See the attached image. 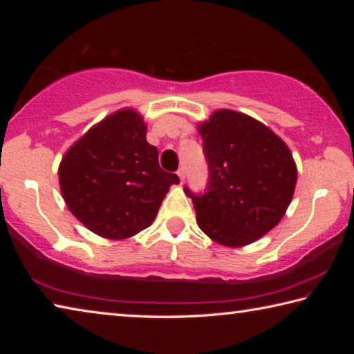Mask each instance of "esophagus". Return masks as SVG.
Returning <instances> with one entry per match:
<instances>
[{
    "mask_svg": "<svg viewBox=\"0 0 354 354\" xmlns=\"http://www.w3.org/2000/svg\"><path fill=\"white\" fill-rule=\"evenodd\" d=\"M178 176H179V179H181V183H184V179H185V170H184V169H179V170H178Z\"/></svg>",
    "mask_w": 354,
    "mask_h": 354,
    "instance_id": "obj_1",
    "label": "esophagus"
}]
</instances>
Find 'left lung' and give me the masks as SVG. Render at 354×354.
Returning a JSON list of instances; mask_svg holds the SVG:
<instances>
[{
	"label": "left lung",
	"instance_id": "1",
	"mask_svg": "<svg viewBox=\"0 0 354 354\" xmlns=\"http://www.w3.org/2000/svg\"><path fill=\"white\" fill-rule=\"evenodd\" d=\"M209 165L205 195L194 201L196 223L223 247L241 248L277 226L297 185V164L289 147L247 113L215 111L198 124Z\"/></svg>",
	"mask_w": 354,
	"mask_h": 354
}]
</instances>
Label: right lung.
<instances>
[{
    "label": "right lung",
    "instance_id": "obj_1",
    "mask_svg": "<svg viewBox=\"0 0 354 354\" xmlns=\"http://www.w3.org/2000/svg\"><path fill=\"white\" fill-rule=\"evenodd\" d=\"M147 142V123L124 107L80 137L59 164V185L70 212L111 241L133 237L153 223L175 173L159 167Z\"/></svg>",
    "mask_w": 354,
    "mask_h": 354
}]
</instances>
